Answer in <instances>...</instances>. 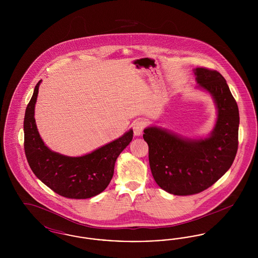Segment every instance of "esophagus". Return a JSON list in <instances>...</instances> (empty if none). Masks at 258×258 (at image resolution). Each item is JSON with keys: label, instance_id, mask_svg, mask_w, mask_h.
Listing matches in <instances>:
<instances>
[{"label": "esophagus", "instance_id": "obj_1", "mask_svg": "<svg viewBox=\"0 0 258 258\" xmlns=\"http://www.w3.org/2000/svg\"><path fill=\"white\" fill-rule=\"evenodd\" d=\"M144 126H145V123H144V122H143L142 120H140V119L135 120V122L133 123V128H134L135 135L139 136V135H142L143 130H144Z\"/></svg>", "mask_w": 258, "mask_h": 258}]
</instances>
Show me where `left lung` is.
Masks as SVG:
<instances>
[{
  "instance_id": "left-lung-1",
  "label": "left lung",
  "mask_w": 258,
  "mask_h": 258,
  "mask_svg": "<svg viewBox=\"0 0 258 258\" xmlns=\"http://www.w3.org/2000/svg\"><path fill=\"white\" fill-rule=\"evenodd\" d=\"M194 73L197 88L210 94L217 108L213 131L205 137L190 138L151 125L143 135L156 183L174 196L207 189L230 168L238 150L239 109L225 79L204 68Z\"/></svg>"
}]
</instances>
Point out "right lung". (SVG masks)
I'll use <instances>...</instances> for the list:
<instances>
[{
	"mask_svg": "<svg viewBox=\"0 0 258 258\" xmlns=\"http://www.w3.org/2000/svg\"><path fill=\"white\" fill-rule=\"evenodd\" d=\"M35 87L25 112L24 149L28 163L37 178L61 197L85 199L102 192L110 183L117 158L131 143V128L121 137L80 156L69 157L50 150L41 139L35 119L38 88Z\"/></svg>",
	"mask_w": 258,
	"mask_h": 258,
	"instance_id": "right-lung-1",
	"label": "right lung"
}]
</instances>
